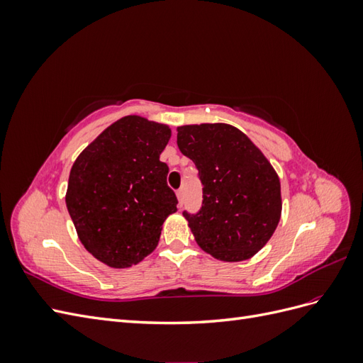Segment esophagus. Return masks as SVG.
<instances>
[{
	"mask_svg": "<svg viewBox=\"0 0 363 363\" xmlns=\"http://www.w3.org/2000/svg\"><path fill=\"white\" fill-rule=\"evenodd\" d=\"M177 199H179V207H183V191H177Z\"/></svg>",
	"mask_w": 363,
	"mask_h": 363,
	"instance_id": "1",
	"label": "esophagus"
}]
</instances>
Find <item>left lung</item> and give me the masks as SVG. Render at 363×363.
<instances>
[{"label":"left lung","mask_w":363,"mask_h":363,"mask_svg":"<svg viewBox=\"0 0 363 363\" xmlns=\"http://www.w3.org/2000/svg\"><path fill=\"white\" fill-rule=\"evenodd\" d=\"M177 145L203 183L199 213L183 212L196 244L223 262L265 247L280 221V179L250 138L230 124L177 127Z\"/></svg>","instance_id":"obj_1"}]
</instances>
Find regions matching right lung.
<instances>
[{"label": "right lung", "mask_w": 363, "mask_h": 363, "mask_svg": "<svg viewBox=\"0 0 363 363\" xmlns=\"http://www.w3.org/2000/svg\"><path fill=\"white\" fill-rule=\"evenodd\" d=\"M171 128L138 115L108 125L75 159L65 201L80 242L111 268L151 255L177 196L160 162Z\"/></svg>", "instance_id": "obj_1"}]
</instances>
